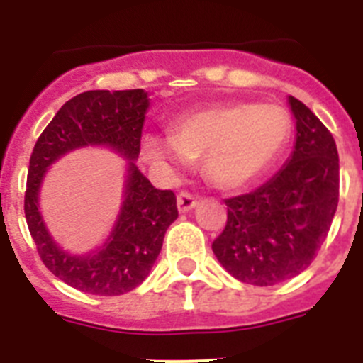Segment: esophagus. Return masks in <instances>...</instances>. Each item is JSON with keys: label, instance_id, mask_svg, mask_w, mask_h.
<instances>
[{"label": "esophagus", "instance_id": "34e87169", "mask_svg": "<svg viewBox=\"0 0 363 363\" xmlns=\"http://www.w3.org/2000/svg\"><path fill=\"white\" fill-rule=\"evenodd\" d=\"M176 203H178L179 213H189V211H192L196 207L198 200L192 196V194H189V192H182V194H178V198H176Z\"/></svg>", "mask_w": 363, "mask_h": 363}]
</instances>
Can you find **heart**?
Wrapping results in <instances>:
<instances>
[{
	"label": "heart",
	"instance_id": "obj_1",
	"mask_svg": "<svg viewBox=\"0 0 363 363\" xmlns=\"http://www.w3.org/2000/svg\"><path fill=\"white\" fill-rule=\"evenodd\" d=\"M289 134V114L278 105L233 104L178 118L169 138L147 134L142 152L163 176H176L189 160L201 158L207 179L223 191H234L267 171Z\"/></svg>",
	"mask_w": 363,
	"mask_h": 363
}]
</instances>
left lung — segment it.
Masks as SVG:
<instances>
[{
  "label": "left lung",
  "mask_w": 363,
  "mask_h": 363,
  "mask_svg": "<svg viewBox=\"0 0 363 363\" xmlns=\"http://www.w3.org/2000/svg\"><path fill=\"white\" fill-rule=\"evenodd\" d=\"M289 107L296 123L289 160L267 184L225 200L227 225L213 242L229 274L259 287L309 267L338 207L335 138L300 99L289 96Z\"/></svg>",
  "instance_id": "left-lung-1"
}]
</instances>
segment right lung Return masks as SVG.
I'll return each mask as SVG.
<instances>
[{
  "label": "right lung",
  "instance_id": "obj_1",
  "mask_svg": "<svg viewBox=\"0 0 363 363\" xmlns=\"http://www.w3.org/2000/svg\"><path fill=\"white\" fill-rule=\"evenodd\" d=\"M150 99L143 89L86 91L69 99L38 138L30 156L25 218L43 264L74 289L118 296L149 277L163 236L178 218L172 191L154 189L136 167ZM107 146L128 160L121 213L108 240L83 255L57 245L39 211V192L48 167L72 150Z\"/></svg>",
  "mask_w": 363,
  "mask_h": 363
}]
</instances>
